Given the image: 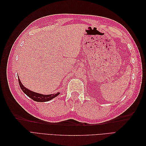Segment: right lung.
I'll return each instance as SVG.
<instances>
[{
  "instance_id": "obj_1",
  "label": "right lung",
  "mask_w": 146,
  "mask_h": 146,
  "mask_svg": "<svg viewBox=\"0 0 146 146\" xmlns=\"http://www.w3.org/2000/svg\"><path fill=\"white\" fill-rule=\"evenodd\" d=\"M18 81H19V86L21 88V90H23V91L24 92V93L27 96H29L30 98L33 99L35 101L38 102H42L49 101V100H52V99L55 98V97H56L57 96H58L60 94V92H56V94H48V95L39 94V93H37V92L32 91L28 90L27 88H26L21 82L19 76H18Z\"/></svg>"
}]
</instances>
